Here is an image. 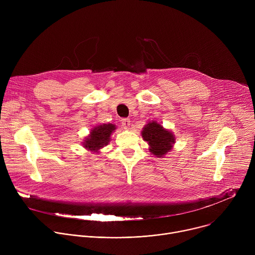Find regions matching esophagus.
I'll return each mask as SVG.
<instances>
[{"label": "esophagus", "instance_id": "obj_1", "mask_svg": "<svg viewBox=\"0 0 255 255\" xmlns=\"http://www.w3.org/2000/svg\"><path fill=\"white\" fill-rule=\"evenodd\" d=\"M121 123H122L123 128H125V129H128L130 127V120L129 119H122Z\"/></svg>", "mask_w": 255, "mask_h": 255}]
</instances>
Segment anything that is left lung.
<instances>
[{"mask_svg":"<svg viewBox=\"0 0 255 255\" xmlns=\"http://www.w3.org/2000/svg\"><path fill=\"white\" fill-rule=\"evenodd\" d=\"M141 135L145 141L148 142L149 151L157 157H163L169 152L175 142L172 132L164 129L156 121H150L145 125Z\"/></svg>","mask_w":255,"mask_h":255,"instance_id":"8db88e82","label":"left lung"}]
</instances>
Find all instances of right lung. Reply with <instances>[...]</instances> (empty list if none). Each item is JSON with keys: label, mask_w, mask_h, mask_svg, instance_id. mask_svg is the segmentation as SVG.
<instances>
[{"label": "right lung", "mask_w": 255, "mask_h": 255, "mask_svg": "<svg viewBox=\"0 0 255 255\" xmlns=\"http://www.w3.org/2000/svg\"><path fill=\"white\" fill-rule=\"evenodd\" d=\"M116 129L114 124H102L94 127L90 135L84 141V147L92 152H99L101 148H103L108 143L110 142L111 134Z\"/></svg>", "instance_id": "right-lung-1"}]
</instances>
